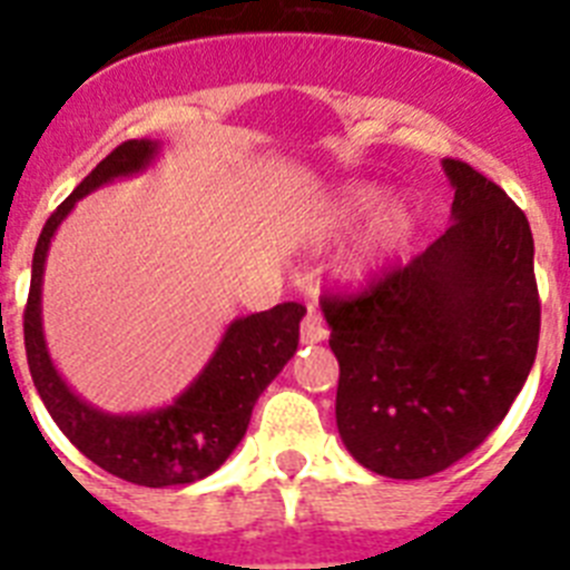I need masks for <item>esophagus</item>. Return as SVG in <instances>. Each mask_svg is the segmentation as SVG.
<instances>
[{"instance_id":"34e87169","label":"esophagus","mask_w":570,"mask_h":570,"mask_svg":"<svg viewBox=\"0 0 570 570\" xmlns=\"http://www.w3.org/2000/svg\"><path fill=\"white\" fill-rule=\"evenodd\" d=\"M299 340L305 345H314V342H325L328 340V328H325V322L316 311H308L305 320H302V328H299Z\"/></svg>"}]
</instances>
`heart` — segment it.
Instances as JSON below:
<instances>
[{
	"mask_svg": "<svg viewBox=\"0 0 570 570\" xmlns=\"http://www.w3.org/2000/svg\"><path fill=\"white\" fill-rule=\"evenodd\" d=\"M377 216L362 228L336 259V276L345 285H367L385 274L407 250L420 225V214L407 199L387 203V190L380 185L347 183L320 196L294 214V236L305 245H325L340 234L360 225L367 216Z\"/></svg>",
	"mask_w": 570,
	"mask_h": 570,
	"instance_id": "b5f03b06",
	"label": "heart"
}]
</instances>
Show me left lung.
Returning <instances> with one entry per match:
<instances>
[{
    "label": "left lung",
    "mask_w": 570,
    "mask_h": 570,
    "mask_svg": "<svg viewBox=\"0 0 570 570\" xmlns=\"http://www.w3.org/2000/svg\"><path fill=\"white\" fill-rule=\"evenodd\" d=\"M442 168L454 185L445 234L362 294L322 302L340 362V436L391 480L440 473L482 445L540 342L525 214L468 163Z\"/></svg>",
    "instance_id": "8db88e82"
}]
</instances>
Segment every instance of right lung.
Instances as JSON below:
<instances>
[{"mask_svg": "<svg viewBox=\"0 0 570 570\" xmlns=\"http://www.w3.org/2000/svg\"><path fill=\"white\" fill-rule=\"evenodd\" d=\"M159 154V142L128 139L110 150L59 205L39 234L24 305V351L33 385L65 436L102 471L145 488L190 485L223 465L248 431L250 411L299 345V302H282L262 314L228 325L208 365L170 405L145 414H105L73 394L45 345L42 276L50 239L73 205L90 190L142 174Z\"/></svg>", "mask_w": 570, "mask_h": 570, "instance_id": "add662e5", "label": "right lung"}]
</instances>
